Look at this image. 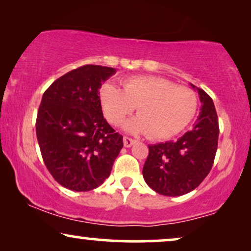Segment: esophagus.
<instances>
[{"mask_svg":"<svg viewBox=\"0 0 251 251\" xmlns=\"http://www.w3.org/2000/svg\"><path fill=\"white\" fill-rule=\"evenodd\" d=\"M123 142H124V146H125L126 148H129V147H132L136 141L131 138H127V136H124Z\"/></svg>","mask_w":251,"mask_h":251,"instance_id":"34e87169","label":"esophagus"}]
</instances>
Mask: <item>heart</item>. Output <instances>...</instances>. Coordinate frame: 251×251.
<instances>
[{
    "label": "heart",
    "mask_w": 251,
    "mask_h": 251,
    "mask_svg": "<svg viewBox=\"0 0 251 251\" xmlns=\"http://www.w3.org/2000/svg\"><path fill=\"white\" fill-rule=\"evenodd\" d=\"M105 82L100 102L105 118L118 125L136 106L138 116L124 124L129 133H147L150 139L164 140L179 134L198 111V96L187 87L159 76H132L122 82Z\"/></svg>",
    "instance_id": "heart-1"
}]
</instances>
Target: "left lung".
Wrapping results in <instances>:
<instances>
[{
    "label": "left lung",
    "instance_id": "8db88e82",
    "mask_svg": "<svg viewBox=\"0 0 251 251\" xmlns=\"http://www.w3.org/2000/svg\"><path fill=\"white\" fill-rule=\"evenodd\" d=\"M199 93L201 112L193 128L176 141L148 146L143 179L160 195L181 196L192 192L209 175L218 147V117L212 99L190 83Z\"/></svg>",
    "mask_w": 251,
    "mask_h": 251
}]
</instances>
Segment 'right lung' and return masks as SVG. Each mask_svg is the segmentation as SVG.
Instances as JSON below:
<instances>
[{
	"label": "right lung",
	"mask_w": 251,
	"mask_h": 251,
	"mask_svg": "<svg viewBox=\"0 0 251 251\" xmlns=\"http://www.w3.org/2000/svg\"><path fill=\"white\" fill-rule=\"evenodd\" d=\"M116 69L83 65L55 80L42 96L36 138L53 179L75 192L101 186L123 148L104 119L99 89Z\"/></svg>",
	"instance_id": "add662e5"
}]
</instances>
